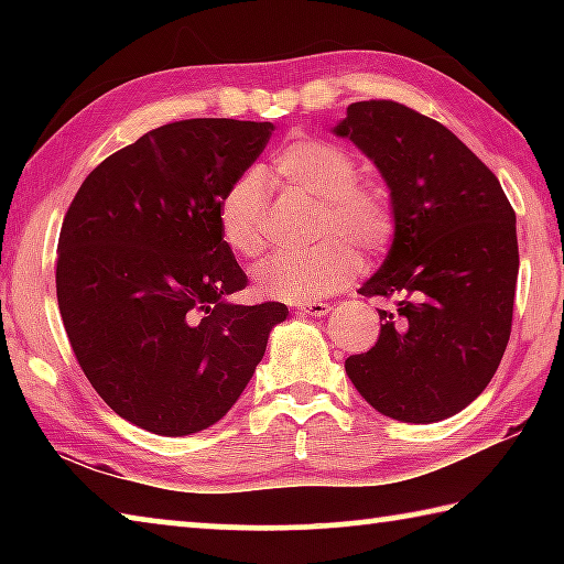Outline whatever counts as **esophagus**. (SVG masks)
Wrapping results in <instances>:
<instances>
[{"instance_id": "1", "label": "esophagus", "mask_w": 564, "mask_h": 564, "mask_svg": "<svg viewBox=\"0 0 564 564\" xmlns=\"http://www.w3.org/2000/svg\"><path fill=\"white\" fill-rule=\"evenodd\" d=\"M295 311L305 313V316H328V313H330V303H323V301H305V303H295Z\"/></svg>"}]
</instances>
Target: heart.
Here are the masks:
<instances>
[{
    "label": "heart",
    "mask_w": 564,
    "mask_h": 564,
    "mask_svg": "<svg viewBox=\"0 0 564 564\" xmlns=\"http://www.w3.org/2000/svg\"><path fill=\"white\" fill-rule=\"evenodd\" d=\"M269 176L316 196L318 236L311 248L279 251L256 265V291L275 301H313L346 285L358 273V256L378 253L395 234V208L388 188L358 176V161L336 141L299 133L275 151ZM224 243L241 259H256L265 248V184L259 174L238 176L216 208ZM347 241L343 242L341 238Z\"/></svg>",
    "instance_id": "heart-1"
}]
</instances>
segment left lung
I'll use <instances>...</instances> for the list:
<instances>
[{
    "label": "left lung",
    "mask_w": 564,
    "mask_h": 564,
    "mask_svg": "<svg viewBox=\"0 0 564 564\" xmlns=\"http://www.w3.org/2000/svg\"><path fill=\"white\" fill-rule=\"evenodd\" d=\"M376 161L395 208L386 263L360 285L393 299L346 373L378 413L435 423L482 393L512 330L520 253L498 176L451 129L405 104L356 101L336 127Z\"/></svg>",
    "instance_id": "obj_1"
}]
</instances>
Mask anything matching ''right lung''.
Returning a JSON list of instances; mask_svg holds the SVG:
<instances>
[{"mask_svg":"<svg viewBox=\"0 0 564 564\" xmlns=\"http://www.w3.org/2000/svg\"><path fill=\"white\" fill-rule=\"evenodd\" d=\"M271 131V121L164 123L104 159L64 216L56 301L72 350L104 403L149 433L218 423L289 316L275 301H228L248 279L216 216Z\"/></svg>","mask_w":564,"mask_h":564,"instance_id":"add662e5","label":"right lung"}]
</instances>
